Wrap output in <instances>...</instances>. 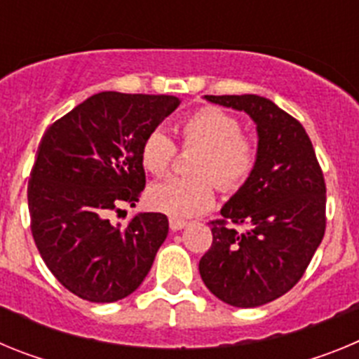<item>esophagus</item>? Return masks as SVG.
<instances>
[{
  "instance_id": "1",
  "label": "esophagus",
  "mask_w": 359,
  "mask_h": 359,
  "mask_svg": "<svg viewBox=\"0 0 359 359\" xmlns=\"http://www.w3.org/2000/svg\"><path fill=\"white\" fill-rule=\"evenodd\" d=\"M187 221H180V219H170L169 221V226L172 231H177V230H183V228H187Z\"/></svg>"
}]
</instances>
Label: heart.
Segmentation results:
<instances>
[{
	"label": "heart",
	"instance_id": "b5f03b06",
	"mask_svg": "<svg viewBox=\"0 0 359 359\" xmlns=\"http://www.w3.org/2000/svg\"><path fill=\"white\" fill-rule=\"evenodd\" d=\"M180 131L183 147L196 151L189 165L194 176L170 177L154 183L147 192L149 207L172 219L210 210L215 185L228 194L237 192L248 183L257 165V145L241 133L239 120L221 107H199L180 123ZM174 154L172 140L154 129L142 144L140 161L147 172L161 176L170 169Z\"/></svg>",
	"mask_w": 359,
	"mask_h": 359
}]
</instances>
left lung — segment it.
<instances>
[{
	"mask_svg": "<svg viewBox=\"0 0 359 359\" xmlns=\"http://www.w3.org/2000/svg\"><path fill=\"white\" fill-rule=\"evenodd\" d=\"M244 111L257 126V165L248 183L212 221L199 261L205 286L223 302L259 307L291 290L325 233V182L302 123L259 95H205ZM233 224L245 230L237 232Z\"/></svg>",
	"mask_w": 359,
	"mask_h": 359,
	"instance_id": "left-lung-1",
	"label": "left lung"
}]
</instances>
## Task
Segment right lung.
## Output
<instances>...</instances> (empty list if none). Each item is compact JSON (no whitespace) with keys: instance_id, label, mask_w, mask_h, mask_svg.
<instances>
[{"instance_id":"obj_1","label":"right lung","mask_w":359,"mask_h":359,"mask_svg":"<svg viewBox=\"0 0 359 359\" xmlns=\"http://www.w3.org/2000/svg\"><path fill=\"white\" fill-rule=\"evenodd\" d=\"M180 106L172 95L102 91L53 122L28 180L30 228L44 264L73 294L97 304L131 294L147 277L169 219L136 214L109 223L145 187V136Z\"/></svg>"}]
</instances>
